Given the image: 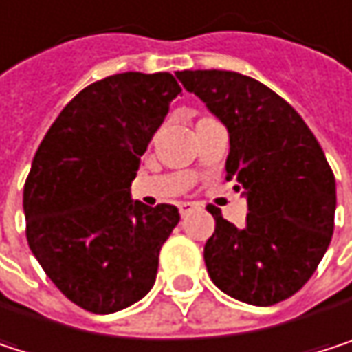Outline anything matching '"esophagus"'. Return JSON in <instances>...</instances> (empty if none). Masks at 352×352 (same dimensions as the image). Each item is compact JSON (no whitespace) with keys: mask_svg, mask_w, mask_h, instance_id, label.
I'll use <instances>...</instances> for the list:
<instances>
[{"mask_svg":"<svg viewBox=\"0 0 352 352\" xmlns=\"http://www.w3.org/2000/svg\"><path fill=\"white\" fill-rule=\"evenodd\" d=\"M194 208H196V204H192V202H182V204H179V212H182V217H188Z\"/></svg>","mask_w":352,"mask_h":352,"instance_id":"obj_1","label":"esophagus"}]
</instances>
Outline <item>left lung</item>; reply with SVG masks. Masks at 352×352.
<instances>
[{
	"mask_svg": "<svg viewBox=\"0 0 352 352\" xmlns=\"http://www.w3.org/2000/svg\"><path fill=\"white\" fill-rule=\"evenodd\" d=\"M227 125V179L245 190V227L210 206L214 233L204 245L212 283L250 305L295 295L316 272L334 231L336 182L301 115L266 84L225 69L177 72Z\"/></svg>",
	"mask_w": 352,
	"mask_h": 352,
	"instance_id": "obj_1",
	"label": "left lung"
}]
</instances>
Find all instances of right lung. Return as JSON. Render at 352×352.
<instances>
[{"mask_svg": "<svg viewBox=\"0 0 352 352\" xmlns=\"http://www.w3.org/2000/svg\"><path fill=\"white\" fill-rule=\"evenodd\" d=\"M182 86L168 72L92 82L59 113L24 184L26 239L53 285L92 314L140 301L179 223L173 204L129 200L152 135Z\"/></svg>", "mask_w": 352, "mask_h": 352, "instance_id": "obj_1", "label": "right lung"}]
</instances>
